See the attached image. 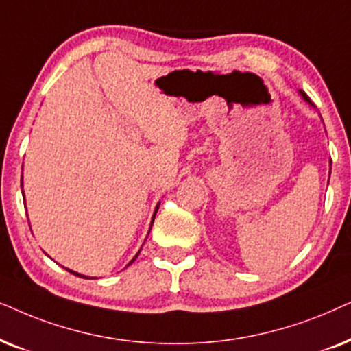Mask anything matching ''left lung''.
I'll use <instances>...</instances> for the list:
<instances>
[{"mask_svg":"<svg viewBox=\"0 0 351 351\" xmlns=\"http://www.w3.org/2000/svg\"><path fill=\"white\" fill-rule=\"evenodd\" d=\"M300 95H302V97H303V99H305L306 102H308V104H311V101H310V97H308L306 95H305V93H303V91H300ZM313 106V104H311Z\"/></svg>","mask_w":351,"mask_h":351,"instance_id":"left-lung-1","label":"left lung"}]
</instances>
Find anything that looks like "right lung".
Returning <instances> with one entry per match:
<instances>
[{
    "instance_id": "right-lung-1",
    "label": "right lung",
    "mask_w": 351,
    "mask_h": 351,
    "mask_svg": "<svg viewBox=\"0 0 351 351\" xmlns=\"http://www.w3.org/2000/svg\"><path fill=\"white\" fill-rule=\"evenodd\" d=\"M157 210H158V205H157V208H156V212H154V217H152V223H154V218H156V213H157ZM136 256H138V254H136ZM136 256H134V258L132 260V261H130V263L128 265H132L133 263V261L134 260H136ZM65 269H67V268H65ZM69 271V273H72V274H75V276H80V278H85V279H90V278H88V276H83V274H78V273H75V271H72V269H67Z\"/></svg>"
}]
</instances>
